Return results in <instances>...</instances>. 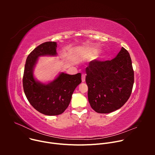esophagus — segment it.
Wrapping results in <instances>:
<instances>
[{
	"instance_id": "esophagus-1",
	"label": "esophagus",
	"mask_w": 155,
	"mask_h": 155,
	"mask_svg": "<svg viewBox=\"0 0 155 155\" xmlns=\"http://www.w3.org/2000/svg\"><path fill=\"white\" fill-rule=\"evenodd\" d=\"M85 75L84 74H82L81 75V81L83 83L85 81Z\"/></svg>"
}]
</instances>
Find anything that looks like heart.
<instances>
[{
    "label": "heart",
    "instance_id": "obj_1",
    "mask_svg": "<svg viewBox=\"0 0 155 155\" xmlns=\"http://www.w3.org/2000/svg\"><path fill=\"white\" fill-rule=\"evenodd\" d=\"M99 51V50L98 48H92L91 49V53H93V54H96L97 53H98ZM105 58V54H102L101 55H99L98 57H97V59L99 60H102L103 59H104Z\"/></svg>",
    "mask_w": 155,
    "mask_h": 155
}]
</instances>
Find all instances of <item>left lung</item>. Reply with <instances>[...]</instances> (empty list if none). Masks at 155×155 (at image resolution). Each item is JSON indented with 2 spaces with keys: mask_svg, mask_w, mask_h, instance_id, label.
Returning a JSON list of instances; mask_svg holds the SVG:
<instances>
[{
  "mask_svg": "<svg viewBox=\"0 0 155 155\" xmlns=\"http://www.w3.org/2000/svg\"><path fill=\"white\" fill-rule=\"evenodd\" d=\"M86 72L88 101L95 112L111 113L129 98L134 81V71L129 53L123 47L111 61H91Z\"/></svg>",
  "mask_w": 155,
  "mask_h": 155,
  "instance_id": "obj_1",
  "label": "left lung"
}]
</instances>
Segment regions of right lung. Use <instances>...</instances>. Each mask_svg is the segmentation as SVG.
<instances>
[{
    "instance_id": "add662e5",
    "label": "right lung",
    "mask_w": 155,
    "mask_h": 155,
    "mask_svg": "<svg viewBox=\"0 0 155 155\" xmlns=\"http://www.w3.org/2000/svg\"><path fill=\"white\" fill-rule=\"evenodd\" d=\"M57 43L47 41L35 48L28 56L23 84L25 95L31 105L40 113L54 116L62 114L69 106L72 95L81 83V74L69 75L60 72L47 83L37 80L34 69L40 56H56Z\"/></svg>"
}]
</instances>
